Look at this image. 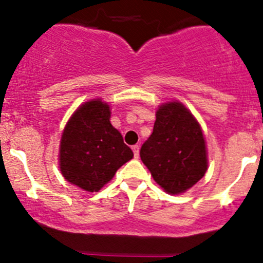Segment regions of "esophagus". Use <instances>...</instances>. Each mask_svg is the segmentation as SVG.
Returning <instances> with one entry per match:
<instances>
[{
  "label": "esophagus",
  "instance_id": "1",
  "mask_svg": "<svg viewBox=\"0 0 263 263\" xmlns=\"http://www.w3.org/2000/svg\"><path fill=\"white\" fill-rule=\"evenodd\" d=\"M132 151H134V155H135V158H139V155H140V146L139 145H134V146H132Z\"/></svg>",
  "mask_w": 263,
  "mask_h": 263
}]
</instances>
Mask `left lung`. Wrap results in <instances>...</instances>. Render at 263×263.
<instances>
[{
	"mask_svg": "<svg viewBox=\"0 0 263 263\" xmlns=\"http://www.w3.org/2000/svg\"><path fill=\"white\" fill-rule=\"evenodd\" d=\"M140 156L154 181L173 195L196 184L208 169L200 124L177 102L159 108L153 134L141 146Z\"/></svg>",
	"mask_w": 263,
	"mask_h": 263,
	"instance_id": "8db88e82",
	"label": "left lung"
}]
</instances>
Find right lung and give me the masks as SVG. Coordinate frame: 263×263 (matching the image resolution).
I'll return each instance as SVG.
<instances>
[{
  "label": "right lung",
  "instance_id": "obj_1",
  "mask_svg": "<svg viewBox=\"0 0 263 263\" xmlns=\"http://www.w3.org/2000/svg\"><path fill=\"white\" fill-rule=\"evenodd\" d=\"M109 118V105L102 100L85 103L71 117L61 140L63 177L89 192H98L134 156Z\"/></svg>",
  "mask_w": 263,
  "mask_h": 263
}]
</instances>
